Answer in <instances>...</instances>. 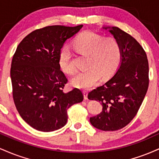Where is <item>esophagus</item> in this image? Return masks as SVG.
Listing matches in <instances>:
<instances>
[{
  "label": "esophagus",
  "mask_w": 159,
  "mask_h": 159,
  "mask_svg": "<svg viewBox=\"0 0 159 159\" xmlns=\"http://www.w3.org/2000/svg\"><path fill=\"white\" fill-rule=\"evenodd\" d=\"M83 94H84V99H87V95H88V92L87 90H83Z\"/></svg>",
  "instance_id": "obj_1"
}]
</instances>
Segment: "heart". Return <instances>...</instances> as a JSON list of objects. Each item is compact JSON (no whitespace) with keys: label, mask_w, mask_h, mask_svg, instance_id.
<instances>
[{"label":"heart","mask_w":159,"mask_h":159,"mask_svg":"<svg viewBox=\"0 0 159 159\" xmlns=\"http://www.w3.org/2000/svg\"><path fill=\"white\" fill-rule=\"evenodd\" d=\"M74 46L78 52L89 56L88 69L78 73L72 79V84L78 88L89 89L98 84L101 77L104 79L112 77L123 57L121 45L115 38H104L90 30L80 34L74 40ZM58 63L66 73L71 75L76 72L72 53L69 47L61 49Z\"/></svg>","instance_id":"obj_1"}]
</instances>
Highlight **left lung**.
Wrapping results in <instances>:
<instances>
[{"mask_svg":"<svg viewBox=\"0 0 159 159\" xmlns=\"http://www.w3.org/2000/svg\"><path fill=\"white\" fill-rule=\"evenodd\" d=\"M109 32L121 45L123 57L116 73L89 93V99L102 105V111L90 121L100 130L116 131L132 121L143 102L149 87V63L143 47L133 36L117 27Z\"/></svg>","mask_w":159,"mask_h":159,"instance_id":"left-lung-1","label":"left lung"}]
</instances>
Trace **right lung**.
Returning a JSON list of instances; mask_svg holds the SVG:
<instances>
[{"label":"right lung","mask_w":159,"mask_h":159,"mask_svg":"<svg viewBox=\"0 0 159 159\" xmlns=\"http://www.w3.org/2000/svg\"><path fill=\"white\" fill-rule=\"evenodd\" d=\"M82 27L52 25L37 29L16 48L10 69L12 98L21 118L36 130L48 132L64 126L67 110L83 101L79 89L63 92L68 79L58 63L64 43Z\"/></svg>","instance_id":"1"}]
</instances>
